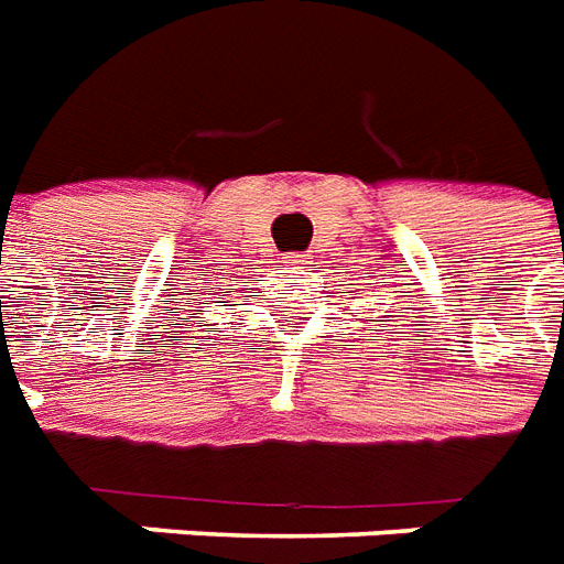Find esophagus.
<instances>
[{
	"label": "esophagus",
	"instance_id": "obj_1",
	"mask_svg": "<svg viewBox=\"0 0 564 564\" xmlns=\"http://www.w3.org/2000/svg\"><path fill=\"white\" fill-rule=\"evenodd\" d=\"M285 264H303V256H300V253H288L285 256Z\"/></svg>",
	"mask_w": 564,
	"mask_h": 564
}]
</instances>
